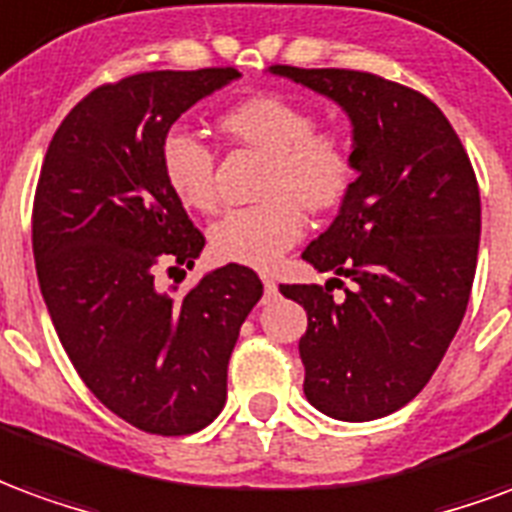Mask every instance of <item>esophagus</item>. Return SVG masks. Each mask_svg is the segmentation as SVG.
Masks as SVG:
<instances>
[{
	"instance_id": "obj_1",
	"label": "esophagus",
	"mask_w": 512,
	"mask_h": 512,
	"mask_svg": "<svg viewBox=\"0 0 512 512\" xmlns=\"http://www.w3.org/2000/svg\"><path fill=\"white\" fill-rule=\"evenodd\" d=\"M263 290H266V296L271 299V296H277V282L271 277H263Z\"/></svg>"
}]
</instances>
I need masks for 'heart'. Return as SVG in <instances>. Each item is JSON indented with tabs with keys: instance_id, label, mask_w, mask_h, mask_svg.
<instances>
[{
	"instance_id": "b5f03b06",
	"label": "heart",
	"mask_w": 512,
	"mask_h": 512,
	"mask_svg": "<svg viewBox=\"0 0 512 512\" xmlns=\"http://www.w3.org/2000/svg\"><path fill=\"white\" fill-rule=\"evenodd\" d=\"M222 128L268 158L260 194L266 200L222 213L208 230L211 252L224 263L271 268L304 235V209L334 211L356 180L351 136L318 128L310 106L285 95H252L222 115ZM169 191L191 211L216 208V158L191 128L172 126L158 147Z\"/></svg>"
}]
</instances>
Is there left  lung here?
Returning <instances> with one entry per match:
<instances>
[{"label": "left lung", "instance_id": "1", "mask_svg": "<svg viewBox=\"0 0 512 512\" xmlns=\"http://www.w3.org/2000/svg\"><path fill=\"white\" fill-rule=\"evenodd\" d=\"M271 73L329 95L354 123L359 178L301 255L337 277L279 285L307 310L304 395L326 417H386L422 392L466 315L480 246L472 161L439 106L406 84L345 68Z\"/></svg>", "mask_w": 512, "mask_h": 512}]
</instances>
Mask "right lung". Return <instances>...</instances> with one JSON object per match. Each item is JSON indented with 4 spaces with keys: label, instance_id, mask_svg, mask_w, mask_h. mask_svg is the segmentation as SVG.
<instances>
[{
    "label": "right lung",
    "instance_id": "obj_1",
    "mask_svg": "<svg viewBox=\"0 0 512 512\" xmlns=\"http://www.w3.org/2000/svg\"><path fill=\"white\" fill-rule=\"evenodd\" d=\"M235 76L147 71L95 87L57 128L32 202L40 293L65 354L112 414L156 436L219 417L241 323L263 296L238 263L183 296L161 290L205 246L161 175V136Z\"/></svg>",
    "mask_w": 512,
    "mask_h": 512
}]
</instances>
